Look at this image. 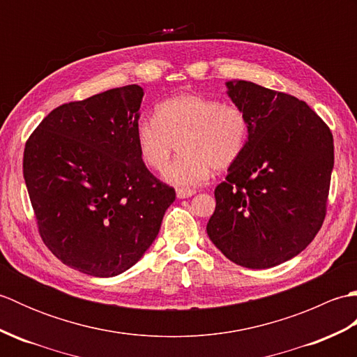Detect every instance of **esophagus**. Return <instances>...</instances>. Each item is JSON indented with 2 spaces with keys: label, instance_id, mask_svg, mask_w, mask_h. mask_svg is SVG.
Returning <instances> with one entry per match:
<instances>
[{
  "label": "esophagus",
  "instance_id": "obj_1",
  "mask_svg": "<svg viewBox=\"0 0 357 357\" xmlns=\"http://www.w3.org/2000/svg\"><path fill=\"white\" fill-rule=\"evenodd\" d=\"M196 192L190 190V188H178L176 190V196L179 199H185V198H190Z\"/></svg>",
  "mask_w": 357,
  "mask_h": 357
}]
</instances>
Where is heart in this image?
Segmentation results:
<instances>
[{"label": "heart", "instance_id": "heart-1", "mask_svg": "<svg viewBox=\"0 0 357 357\" xmlns=\"http://www.w3.org/2000/svg\"><path fill=\"white\" fill-rule=\"evenodd\" d=\"M250 121L236 104L183 93L156 105L155 118H141L135 142L147 167L162 172L176 144L181 156L165 170L167 183L190 188L207 183L211 170L222 172L244 153Z\"/></svg>", "mask_w": 357, "mask_h": 357}]
</instances>
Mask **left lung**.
Wrapping results in <instances>:
<instances>
[{"label": "left lung", "instance_id": "obj_1", "mask_svg": "<svg viewBox=\"0 0 357 357\" xmlns=\"http://www.w3.org/2000/svg\"><path fill=\"white\" fill-rule=\"evenodd\" d=\"M245 112L244 153L215 188L207 234L241 267L270 268L298 256L322 227L335 146L327 124L304 101L250 81H227Z\"/></svg>", "mask_w": 357, "mask_h": 357}]
</instances>
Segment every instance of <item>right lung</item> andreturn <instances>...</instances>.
<instances>
[{"mask_svg": "<svg viewBox=\"0 0 357 357\" xmlns=\"http://www.w3.org/2000/svg\"><path fill=\"white\" fill-rule=\"evenodd\" d=\"M142 96L132 84L63 104L26 142L22 173L44 244L90 276L133 267L176 198L136 147Z\"/></svg>", "mask_w": 357, "mask_h": 357, "instance_id": "add662e5", "label": "right lung"}]
</instances>
